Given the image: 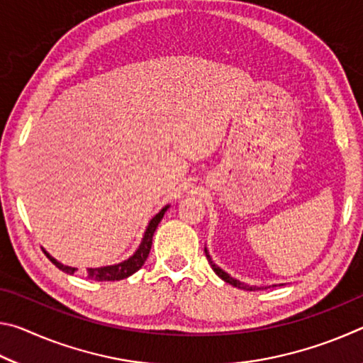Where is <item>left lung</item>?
<instances>
[{"instance_id": "8db88e82", "label": "left lung", "mask_w": 363, "mask_h": 363, "mask_svg": "<svg viewBox=\"0 0 363 363\" xmlns=\"http://www.w3.org/2000/svg\"><path fill=\"white\" fill-rule=\"evenodd\" d=\"M205 255H206V257H208V262H210V266H211V269L214 270V272H216V275L219 279H223L224 281H227V284L229 285H232V286H237V288H240V290H247V291H257V290H262L264 286H256V285H248V284H243V281H240V280H237V279H233V277H230L229 274L225 272V270H223L220 269L218 264H214L213 262V259H211V256H210V253H208V250L205 248Z\"/></svg>"}]
</instances>
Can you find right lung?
<instances>
[{
    "label": "right lung",
    "instance_id": "1",
    "mask_svg": "<svg viewBox=\"0 0 363 363\" xmlns=\"http://www.w3.org/2000/svg\"><path fill=\"white\" fill-rule=\"evenodd\" d=\"M169 208V205L163 206L162 210H160L155 216H153L149 224L145 227V232L143 235V240H140L138 250L134 251V253L128 257V259L121 261L118 264H112V266H102V267H88L86 269V275H88V279L91 280H96V281H113V280H123V279H128L130 275H133L134 272H138V270L144 266V262L147 257H149L150 253V248H152V238H153V233H155L157 227L160 224V220L163 219L164 213ZM45 255L49 257V261H51L54 266L59 267L62 272L65 274H75L77 272V267H70V266H65V264L59 262L56 257H52L51 255L48 253L46 250Z\"/></svg>",
    "mask_w": 363,
    "mask_h": 363
}]
</instances>
